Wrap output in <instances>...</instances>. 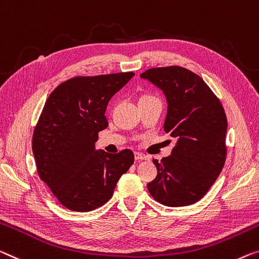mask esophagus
<instances>
[{
    "mask_svg": "<svg viewBox=\"0 0 259 259\" xmlns=\"http://www.w3.org/2000/svg\"><path fill=\"white\" fill-rule=\"evenodd\" d=\"M149 156H146V154L142 153V152H135V159L137 161H141V160H148L149 159Z\"/></svg>",
    "mask_w": 259,
    "mask_h": 259,
    "instance_id": "1",
    "label": "esophagus"
}]
</instances>
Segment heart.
Returning <instances> with one entry per match:
<instances>
[{
	"label": "heart",
	"mask_w": 259,
	"mask_h": 259,
	"mask_svg": "<svg viewBox=\"0 0 259 259\" xmlns=\"http://www.w3.org/2000/svg\"><path fill=\"white\" fill-rule=\"evenodd\" d=\"M143 98H146V96H143Z\"/></svg>",
	"instance_id": "b5f03b06"
}]
</instances>
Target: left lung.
Instances as JSON below:
<instances>
[{"label":"left lung","mask_w":259,"mask_h":259,"mask_svg":"<svg viewBox=\"0 0 259 259\" xmlns=\"http://www.w3.org/2000/svg\"><path fill=\"white\" fill-rule=\"evenodd\" d=\"M141 78L164 93V130L177 140L171 156L153 160L158 175L148 190L164 206H188L202 199L225 165L226 113L206 82L186 68H151Z\"/></svg>","instance_id":"1"}]
</instances>
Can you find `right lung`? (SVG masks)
Wrapping results in <instances>:
<instances>
[{"label": "right lung", "mask_w": 259, "mask_h": 259, "mask_svg": "<svg viewBox=\"0 0 259 259\" xmlns=\"http://www.w3.org/2000/svg\"><path fill=\"white\" fill-rule=\"evenodd\" d=\"M135 73L78 76L60 83L46 100L33 131L39 178L64 207L91 211L105 204L134 164L131 150L111 154L95 149L106 129V108Z\"/></svg>", "instance_id": "add662e5"}]
</instances>
